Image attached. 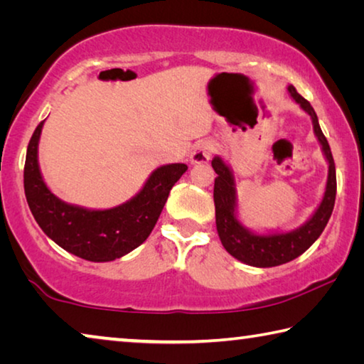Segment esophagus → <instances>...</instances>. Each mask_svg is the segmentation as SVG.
<instances>
[{"label":"esophagus","instance_id":"34e87169","mask_svg":"<svg viewBox=\"0 0 364 364\" xmlns=\"http://www.w3.org/2000/svg\"><path fill=\"white\" fill-rule=\"evenodd\" d=\"M215 151H217V143H215V141L202 139L197 143L193 156H191V162H194V164L208 162V159L213 156Z\"/></svg>","mask_w":364,"mask_h":364}]
</instances>
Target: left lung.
<instances>
[{"mask_svg":"<svg viewBox=\"0 0 364 364\" xmlns=\"http://www.w3.org/2000/svg\"><path fill=\"white\" fill-rule=\"evenodd\" d=\"M289 93L300 104V107L311 117L313 130L316 138L323 146V152L329 162V175L328 184H326V193L323 202L319 204L315 215L306 221L299 230L282 234H269V236H258L245 230L236 218V191H234V180L228 165L220 157L212 160V167L217 173L213 188V200H215V217H217V231L223 247L230 254L252 267L269 268L278 267V264L287 263L297 258L299 255L310 247V245L321 236L323 230L331 218L332 208L336 202V165L332 159V152L328 139L321 132L318 123V117L315 109L308 102L304 96L297 93V90L291 85Z\"/></svg>","mask_w":364,"mask_h":364,"instance_id":"8db88e82","label":"left lung"}]
</instances>
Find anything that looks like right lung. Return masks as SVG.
<instances>
[{
	"instance_id": "obj_1",
	"label": "right lung",
	"mask_w": 364,
	"mask_h": 364,
	"mask_svg": "<svg viewBox=\"0 0 364 364\" xmlns=\"http://www.w3.org/2000/svg\"><path fill=\"white\" fill-rule=\"evenodd\" d=\"M43 122L35 128L27 147L23 189L36 223L48 237L70 254L90 262H112L143 244L162 213L170 189L188 170L184 164L164 165L144 188L109 210H88L58 199L43 181L38 167V139Z\"/></svg>"
}]
</instances>
